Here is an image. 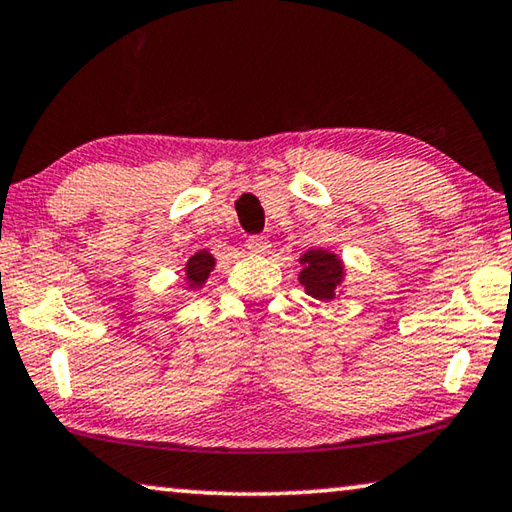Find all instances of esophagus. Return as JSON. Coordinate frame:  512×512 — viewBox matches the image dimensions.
<instances>
[{"label": "esophagus", "mask_w": 512, "mask_h": 512, "mask_svg": "<svg viewBox=\"0 0 512 512\" xmlns=\"http://www.w3.org/2000/svg\"><path fill=\"white\" fill-rule=\"evenodd\" d=\"M246 248L255 255H266V253H269V248H271V241L262 234H253V236H248V239H246Z\"/></svg>", "instance_id": "1"}]
</instances>
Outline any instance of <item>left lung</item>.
<instances>
[{"label": "left lung", "mask_w": 512, "mask_h": 512, "mask_svg": "<svg viewBox=\"0 0 512 512\" xmlns=\"http://www.w3.org/2000/svg\"><path fill=\"white\" fill-rule=\"evenodd\" d=\"M303 271H301V285L305 292L315 299L331 301L335 296V289L342 282V264L340 259L326 250H308L301 257Z\"/></svg>", "instance_id": "1"}]
</instances>
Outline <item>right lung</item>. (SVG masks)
I'll return each instance as SVG.
<instances>
[{"label": "right lung", "mask_w": 512, "mask_h": 512, "mask_svg": "<svg viewBox=\"0 0 512 512\" xmlns=\"http://www.w3.org/2000/svg\"><path fill=\"white\" fill-rule=\"evenodd\" d=\"M213 264H216V259H213L207 250H200V253L190 257L186 264V278L190 282V287H202V282L209 278Z\"/></svg>", "instance_id": "right-lung-1"}]
</instances>
